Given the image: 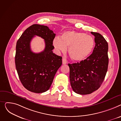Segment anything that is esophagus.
<instances>
[{"label":"esophagus","instance_id":"obj_1","mask_svg":"<svg viewBox=\"0 0 121 121\" xmlns=\"http://www.w3.org/2000/svg\"><path fill=\"white\" fill-rule=\"evenodd\" d=\"M67 63V60L65 58H63L62 59V64L63 65H65Z\"/></svg>","mask_w":121,"mask_h":121}]
</instances>
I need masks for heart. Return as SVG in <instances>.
Here are the masks:
<instances>
[{"label":"heart","instance_id":"1","mask_svg":"<svg viewBox=\"0 0 121 121\" xmlns=\"http://www.w3.org/2000/svg\"><path fill=\"white\" fill-rule=\"evenodd\" d=\"M53 45L58 52H65L68 48L70 58L75 61L86 59L94 48L95 41L93 37L84 33L69 31L64 33L60 38H56Z\"/></svg>","mask_w":121,"mask_h":121}]
</instances>
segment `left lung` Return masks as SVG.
I'll return each instance as SVG.
<instances>
[{
    "instance_id": "obj_1",
    "label": "left lung",
    "mask_w": 121,
    "mask_h": 121,
    "mask_svg": "<svg viewBox=\"0 0 121 121\" xmlns=\"http://www.w3.org/2000/svg\"><path fill=\"white\" fill-rule=\"evenodd\" d=\"M91 33L94 35L95 42L92 54L80 62L68 65L72 88L81 95L91 94L100 87L108 68V42L100 34Z\"/></svg>"
}]
</instances>
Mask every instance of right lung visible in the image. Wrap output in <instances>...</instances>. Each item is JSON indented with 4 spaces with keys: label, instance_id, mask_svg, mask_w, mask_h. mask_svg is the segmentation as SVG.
I'll return each mask as SVG.
<instances>
[{
    "label": "right lung",
    "instance_id": "obj_1",
    "mask_svg": "<svg viewBox=\"0 0 121 121\" xmlns=\"http://www.w3.org/2000/svg\"><path fill=\"white\" fill-rule=\"evenodd\" d=\"M35 35L45 39L44 50L35 53L30 43ZM56 34L44 25L33 24L23 32L17 41L15 63L20 81L28 90L43 93L50 87L55 75L62 65V57L53 53Z\"/></svg>",
    "mask_w": 121,
    "mask_h": 121
}]
</instances>
